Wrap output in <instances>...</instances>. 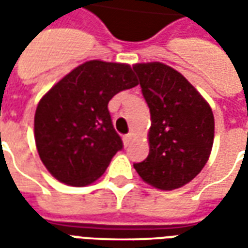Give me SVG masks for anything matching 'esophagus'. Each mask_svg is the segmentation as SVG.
<instances>
[{
  "label": "esophagus",
  "mask_w": 248,
  "mask_h": 248,
  "mask_svg": "<svg viewBox=\"0 0 248 248\" xmlns=\"http://www.w3.org/2000/svg\"><path fill=\"white\" fill-rule=\"evenodd\" d=\"M131 139H132V134H127V135H124V137H123V142H124V146H128L129 142H131Z\"/></svg>",
  "instance_id": "34e87169"
}]
</instances>
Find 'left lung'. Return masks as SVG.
Here are the masks:
<instances>
[{"label": "left lung", "instance_id": "1", "mask_svg": "<svg viewBox=\"0 0 248 248\" xmlns=\"http://www.w3.org/2000/svg\"><path fill=\"white\" fill-rule=\"evenodd\" d=\"M142 95L150 109L149 155L134 168L161 190L190 182L205 166L214 142L210 105L185 77L164 63H137Z\"/></svg>", "mask_w": 248, "mask_h": 248}]
</instances>
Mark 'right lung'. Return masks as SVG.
Returning <instances> with one entry per match:
<instances>
[{
	"label": "right lung",
	"instance_id": "1",
	"mask_svg": "<svg viewBox=\"0 0 248 248\" xmlns=\"http://www.w3.org/2000/svg\"><path fill=\"white\" fill-rule=\"evenodd\" d=\"M138 85L129 64L90 61L44 95L34 116V138L46 170L66 185L96 181L123 149L109 100Z\"/></svg>",
	"mask_w": 248,
	"mask_h": 248
}]
</instances>
